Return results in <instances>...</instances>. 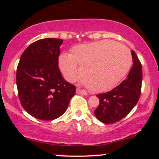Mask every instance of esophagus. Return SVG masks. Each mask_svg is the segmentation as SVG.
Returning <instances> with one entry per match:
<instances>
[{
    "instance_id": "34e87169",
    "label": "esophagus",
    "mask_w": 159,
    "mask_h": 159,
    "mask_svg": "<svg viewBox=\"0 0 159 159\" xmlns=\"http://www.w3.org/2000/svg\"><path fill=\"white\" fill-rule=\"evenodd\" d=\"M76 93L79 94V95H87V93L86 92L85 90H81V89H80V88H77L76 89Z\"/></svg>"
}]
</instances>
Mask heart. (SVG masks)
Returning <instances> with one entry per match:
<instances>
[{"label": "heart", "mask_w": 159, "mask_h": 159, "mask_svg": "<svg viewBox=\"0 0 159 159\" xmlns=\"http://www.w3.org/2000/svg\"><path fill=\"white\" fill-rule=\"evenodd\" d=\"M132 64L129 49L110 40L77 45L70 54L64 53L59 58L60 69L69 81L78 77V66L84 83L93 92L114 87L128 74Z\"/></svg>", "instance_id": "1"}]
</instances>
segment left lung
Segmentation results:
<instances>
[{
  "instance_id": "left-lung-1",
  "label": "left lung",
  "mask_w": 159,
  "mask_h": 159,
  "mask_svg": "<svg viewBox=\"0 0 159 159\" xmlns=\"http://www.w3.org/2000/svg\"><path fill=\"white\" fill-rule=\"evenodd\" d=\"M133 66L126 79L112 90L97 95L99 105L94 111L96 117L106 124L125 117L139 100L142 83V67L135 52L132 51Z\"/></svg>"
}]
</instances>
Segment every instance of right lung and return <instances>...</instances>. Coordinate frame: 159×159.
I'll list each match as a JSON object with an SVG mask.
<instances>
[{
  "label": "right lung",
  "mask_w": 159,
  "mask_h": 159,
  "mask_svg": "<svg viewBox=\"0 0 159 159\" xmlns=\"http://www.w3.org/2000/svg\"><path fill=\"white\" fill-rule=\"evenodd\" d=\"M63 40L45 38L34 42L21 54L16 72L19 100L25 111L42 120L64 114L75 87L66 81L58 68Z\"/></svg>",
  "instance_id": "right-lung-1"
}]
</instances>
